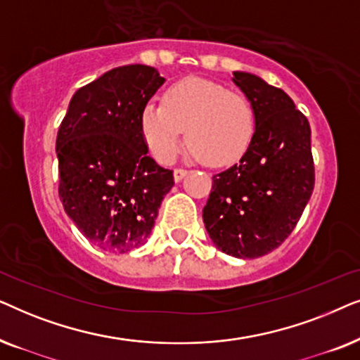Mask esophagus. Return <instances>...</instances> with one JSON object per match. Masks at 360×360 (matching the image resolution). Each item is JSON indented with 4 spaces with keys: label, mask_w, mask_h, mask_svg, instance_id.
Here are the masks:
<instances>
[{
    "label": "esophagus",
    "mask_w": 360,
    "mask_h": 360,
    "mask_svg": "<svg viewBox=\"0 0 360 360\" xmlns=\"http://www.w3.org/2000/svg\"><path fill=\"white\" fill-rule=\"evenodd\" d=\"M186 174H188V170H185V169H175V170H174V179H175V181L184 180Z\"/></svg>",
    "instance_id": "34e87169"
}]
</instances>
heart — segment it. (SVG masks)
<instances>
[{
  "label": "heart",
  "instance_id": "b5f03b06",
  "mask_svg": "<svg viewBox=\"0 0 360 360\" xmlns=\"http://www.w3.org/2000/svg\"><path fill=\"white\" fill-rule=\"evenodd\" d=\"M141 129L157 160L174 159L186 131V146L196 159L226 167L250 147L255 111L244 93L205 78H185L164 93L162 105L144 108Z\"/></svg>",
  "mask_w": 360,
  "mask_h": 360
}]
</instances>
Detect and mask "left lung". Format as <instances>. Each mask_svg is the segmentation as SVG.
Instances as JSON below:
<instances>
[{"label": "left lung", "instance_id": "1", "mask_svg": "<svg viewBox=\"0 0 360 360\" xmlns=\"http://www.w3.org/2000/svg\"><path fill=\"white\" fill-rule=\"evenodd\" d=\"M255 111V134L238 164L213 176L203 221L216 248L257 259L292 234L314 188L311 129L287 93L234 72Z\"/></svg>", "mask_w": 360, "mask_h": 360}]
</instances>
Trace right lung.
<instances>
[{"label": "right lung", "mask_w": 360, "mask_h": 360, "mask_svg": "<svg viewBox=\"0 0 360 360\" xmlns=\"http://www.w3.org/2000/svg\"><path fill=\"white\" fill-rule=\"evenodd\" d=\"M154 67L112 68L72 96L57 132L58 196L88 240L129 252L149 238L174 172L147 155L141 116L164 85Z\"/></svg>", "instance_id": "obj_1"}]
</instances>
